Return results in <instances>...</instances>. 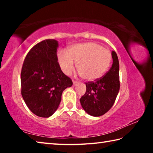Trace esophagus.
<instances>
[{
	"instance_id": "obj_1",
	"label": "esophagus",
	"mask_w": 153,
	"mask_h": 153,
	"mask_svg": "<svg viewBox=\"0 0 153 153\" xmlns=\"http://www.w3.org/2000/svg\"><path fill=\"white\" fill-rule=\"evenodd\" d=\"M73 84H74V86H76L77 84H78V82L77 81H75V80H73Z\"/></svg>"
}]
</instances>
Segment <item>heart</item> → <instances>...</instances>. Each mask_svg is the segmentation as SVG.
<instances>
[{
	"label": "heart",
	"mask_w": 153,
	"mask_h": 153,
	"mask_svg": "<svg viewBox=\"0 0 153 153\" xmlns=\"http://www.w3.org/2000/svg\"><path fill=\"white\" fill-rule=\"evenodd\" d=\"M58 61L65 74H70L77 62V69L83 79L92 81L102 77L110 66L111 53L107 48L95 42L72 46L67 51L58 53Z\"/></svg>",
	"instance_id": "1"
}]
</instances>
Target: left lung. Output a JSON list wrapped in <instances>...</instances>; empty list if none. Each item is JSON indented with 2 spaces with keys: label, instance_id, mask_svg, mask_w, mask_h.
Listing matches in <instances>:
<instances>
[{
  "label": "left lung",
  "instance_id": "8db88e82",
  "mask_svg": "<svg viewBox=\"0 0 153 153\" xmlns=\"http://www.w3.org/2000/svg\"><path fill=\"white\" fill-rule=\"evenodd\" d=\"M113 65L105 76L86 82V93L80 98L82 108L94 117L104 115L112 107L120 88V65L117 54L111 53Z\"/></svg>",
  "mask_w": 153,
  "mask_h": 153
}]
</instances>
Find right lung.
<instances>
[{
	"instance_id": "1",
	"label": "right lung",
	"mask_w": 153,
	"mask_h": 153,
	"mask_svg": "<svg viewBox=\"0 0 153 153\" xmlns=\"http://www.w3.org/2000/svg\"><path fill=\"white\" fill-rule=\"evenodd\" d=\"M58 42L46 39L28 52L21 72V92L36 115L48 117L57 109L63 90L71 87L70 77L61 71L56 55Z\"/></svg>"
}]
</instances>
